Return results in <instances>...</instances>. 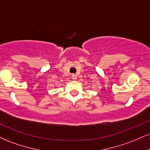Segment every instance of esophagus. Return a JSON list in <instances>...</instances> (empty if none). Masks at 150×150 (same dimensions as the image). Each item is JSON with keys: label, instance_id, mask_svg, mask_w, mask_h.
Returning <instances> with one entry per match:
<instances>
[{"label": "esophagus", "instance_id": "obj_1", "mask_svg": "<svg viewBox=\"0 0 150 150\" xmlns=\"http://www.w3.org/2000/svg\"><path fill=\"white\" fill-rule=\"evenodd\" d=\"M77 77V76L76 75H75V74H73V75H72V79H73V80H76Z\"/></svg>", "mask_w": 150, "mask_h": 150}]
</instances>
